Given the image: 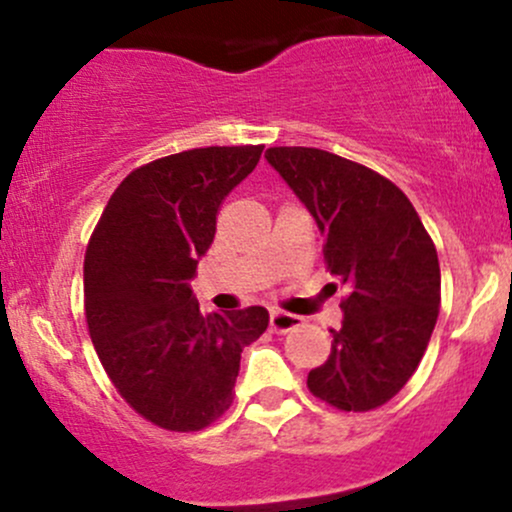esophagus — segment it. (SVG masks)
<instances>
[{"mask_svg":"<svg viewBox=\"0 0 512 512\" xmlns=\"http://www.w3.org/2000/svg\"><path fill=\"white\" fill-rule=\"evenodd\" d=\"M298 325H301V317L298 315L284 313V310H272V313H269V327H272L274 332H291L296 330Z\"/></svg>","mask_w":512,"mask_h":512,"instance_id":"34e87169","label":"esophagus"}]
</instances>
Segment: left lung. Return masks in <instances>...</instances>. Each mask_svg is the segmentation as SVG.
<instances>
[{"mask_svg": "<svg viewBox=\"0 0 512 512\" xmlns=\"http://www.w3.org/2000/svg\"><path fill=\"white\" fill-rule=\"evenodd\" d=\"M264 158L310 211L330 274L349 289L310 392L344 411L380 407L407 385L436 327L433 240L407 195L361 163L305 146H274Z\"/></svg>", "mask_w": 512, "mask_h": 512, "instance_id": "left-lung-1", "label": "left lung"}]
</instances>
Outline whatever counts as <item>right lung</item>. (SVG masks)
<instances>
[{
  "label": "right lung",
  "instance_id": "right-lung-1",
  "mask_svg": "<svg viewBox=\"0 0 512 512\" xmlns=\"http://www.w3.org/2000/svg\"><path fill=\"white\" fill-rule=\"evenodd\" d=\"M264 146H207L129 173L84 260L86 322L125 402L168 431H199L231 407L240 354L267 330L252 305L199 313L190 281L214 243L223 197Z\"/></svg>",
  "mask_w": 512,
  "mask_h": 512
}]
</instances>
